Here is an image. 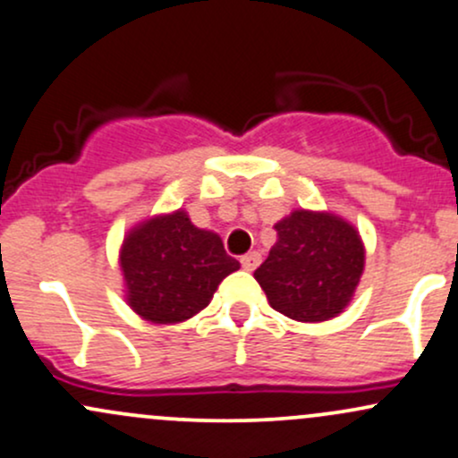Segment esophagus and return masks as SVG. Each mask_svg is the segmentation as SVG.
Here are the masks:
<instances>
[{
    "label": "esophagus",
    "instance_id": "1",
    "mask_svg": "<svg viewBox=\"0 0 458 458\" xmlns=\"http://www.w3.org/2000/svg\"><path fill=\"white\" fill-rule=\"evenodd\" d=\"M259 261H261V255L257 253V250H253V253H246L242 259H240V264H242L244 270L253 272L257 266H259Z\"/></svg>",
    "mask_w": 458,
    "mask_h": 458
}]
</instances>
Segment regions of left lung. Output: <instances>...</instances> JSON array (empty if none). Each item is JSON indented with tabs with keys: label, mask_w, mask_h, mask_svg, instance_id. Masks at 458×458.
<instances>
[{
	"label": "left lung",
	"mask_w": 458,
	"mask_h": 458,
	"mask_svg": "<svg viewBox=\"0 0 458 458\" xmlns=\"http://www.w3.org/2000/svg\"><path fill=\"white\" fill-rule=\"evenodd\" d=\"M275 229L276 244L255 270L272 310L298 322H322L342 313L366 259L352 225L333 214L298 209Z\"/></svg>",
	"instance_id": "1"
}]
</instances>
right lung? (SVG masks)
I'll return each mask as SVG.
<instances>
[{
    "instance_id": "add662e5",
    "label": "right lung",
    "mask_w": 458,
    "mask_h": 458,
    "mask_svg": "<svg viewBox=\"0 0 458 458\" xmlns=\"http://www.w3.org/2000/svg\"><path fill=\"white\" fill-rule=\"evenodd\" d=\"M238 268L218 235L194 227L186 212L147 220L121 250L127 302L156 325L183 322L205 310L220 281Z\"/></svg>"
}]
</instances>
